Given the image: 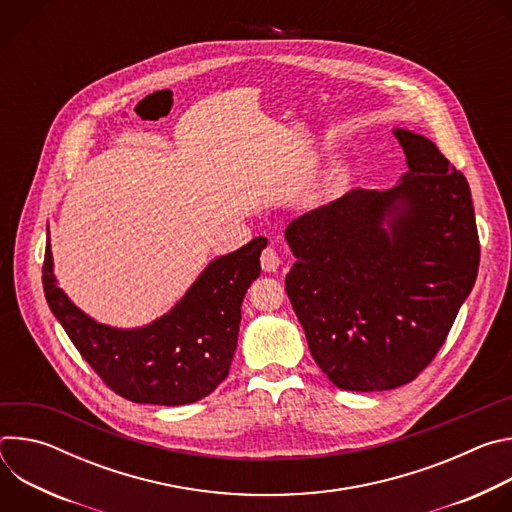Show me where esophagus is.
Masks as SVG:
<instances>
[{
  "label": "esophagus",
  "instance_id": "esophagus-1",
  "mask_svg": "<svg viewBox=\"0 0 512 512\" xmlns=\"http://www.w3.org/2000/svg\"><path fill=\"white\" fill-rule=\"evenodd\" d=\"M279 265H281L279 253H277L273 247H267V249L261 253V267H263V271L275 273V271L279 269Z\"/></svg>",
  "mask_w": 512,
  "mask_h": 512
}]
</instances>
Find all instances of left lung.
Wrapping results in <instances>:
<instances>
[{"mask_svg": "<svg viewBox=\"0 0 512 512\" xmlns=\"http://www.w3.org/2000/svg\"><path fill=\"white\" fill-rule=\"evenodd\" d=\"M407 172L350 190L285 229V291L322 373L344 391L413 381L444 344L478 275L470 186L427 137L395 127Z\"/></svg>", "mask_w": 512, "mask_h": 512, "instance_id": "left-lung-1", "label": "left lung"}]
</instances>
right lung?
Returning <instances> with one entry per match:
<instances>
[{"label": "right lung", "instance_id": "right-lung-1", "mask_svg": "<svg viewBox=\"0 0 512 512\" xmlns=\"http://www.w3.org/2000/svg\"><path fill=\"white\" fill-rule=\"evenodd\" d=\"M265 237L212 259L186 294L154 322L115 328L97 322L58 287L50 231L42 267L46 302L68 338L121 397L133 403L188 405L210 395L231 369L241 304L261 273Z\"/></svg>", "mask_w": 512, "mask_h": 512}]
</instances>
